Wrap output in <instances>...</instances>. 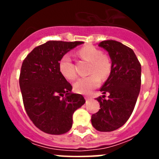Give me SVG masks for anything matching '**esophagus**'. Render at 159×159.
Instances as JSON below:
<instances>
[{
  "mask_svg": "<svg viewBox=\"0 0 159 159\" xmlns=\"http://www.w3.org/2000/svg\"><path fill=\"white\" fill-rule=\"evenodd\" d=\"M92 99V98H91V97H89V96H85V99H86L87 101H88V100H90V99Z\"/></svg>",
  "mask_w": 159,
  "mask_h": 159,
  "instance_id": "obj_1",
  "label": "esophagus"
}]
</instances>
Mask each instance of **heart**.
<instances>
[{
    "mask_svg": "<svg viewBox=\"0 0 159 159\" xmlns=\"http://www.w3.org/2000/svg\"><path fill=\"white\" fill-rule=\"evenodd\" d=\"M78 55L83 60L91 63L88 72L92 75L80 78L74 84V90L78 93L89 94L92 90L98 88L101 83V78L109 76L112 68L110 57L102 54V51L92 45L81 48ZM59 70L61 75L67 80H72L76 76L75 67L69 54L64 55L59 62Z\"/></svg>",
    "mask_w": 159,
    "mask_h": 159,
    "instance_id": "1",
    "label": "heart"
}]
</instances>
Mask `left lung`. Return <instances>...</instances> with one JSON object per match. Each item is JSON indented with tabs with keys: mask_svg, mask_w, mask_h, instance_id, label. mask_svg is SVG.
I'll list each match as a JSON object with an SVG mask.
<instances>
[{
	"mask_svg": "<svg viewBox=\"0 0 159 159\" xmlns=\"http://www.w3.org/2000/svg\"><path fill=\"white\" fill-rule=\"evenodd\" d=\"M99 46L108 52L112 68L100 89L103 95L96 99L100 109L92 116V124L99 131L109 132L123 126L131 116L140 92L141 64L134 51L120 42L104 40Z\"/></svg>",
	"mask_w": 159,
	"mask_h": 159,
	"instance_id": "1",
	"label": "left lung"
}]
</instances>
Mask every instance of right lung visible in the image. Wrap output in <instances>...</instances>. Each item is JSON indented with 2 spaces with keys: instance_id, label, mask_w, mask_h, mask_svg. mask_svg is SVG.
Instances as JSON below:
<instances>
[{
  "instance_id": "add662e5",
  "label": "right lung",
  "mask_w": 159,
  "mask_h": 159,
  "mask_svg": "<svg viewBox=\"0 0 159 159\" xmlns=\"http://www.w3.org/2000/svg\"><path fill=\"white\" fill-rule=\"evenodd\" d=\"M82 41L49 40L35 48L23 61L20 88L28 116L37 128L50 134H62L72 126V115L85 103L80 94L59 70L61 57Z\"/></svg>"
}]
</instances>
